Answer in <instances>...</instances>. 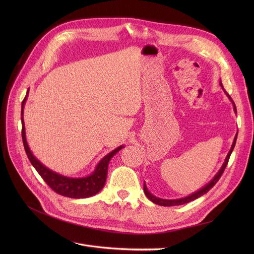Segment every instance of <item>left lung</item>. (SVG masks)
I'll return each mask as SVG.
<instances>
[{
    "label": "left lung",
    "instance_id": "8db88e82",
    "mask_svg": "<svg viewBox=\"0 0 254 254\" xmlns=\"http://www.w3.org/2000/svg\"><path fill=\"white\" fill-rule=\"evenodd\" d=\"M219 84H220V86L223 88L221 81H220ZM223 90H224V89H223ZM224 92H225V90H224ZM225 93H226V92H225ZM226 96L229 97V99H230L231 102L233 103L234 111H235V113H237V109H236L235 103L233 102V100L231 99V97L228 95V93H226ZM237 136H238V132H237L235 138H234V142H233V144H232V147H231V149H230L228 155H226V157H225V159H224V163L222 164L220 170L217 172V174H216L214 177H213V179H212L209 183H207V184L204 186V188H202L201 190H198L197 191H195V192H193V193H191V194H190V195H188V196H185V197H181V198H177V199H166V198H161V197H157V196L153 195V194L148 190L147 186H146V184H145V182H144V192H145L146 196H147V197L150 199V201H151L152 203H154V204H157V205H159V206H168V207H169V206H179V205H183V204H186V203H190V202L193 201V199H195V198H197V197H199V196H202L203 194L207 193V192L213 188V186H214V185L217 183V181L219 180V178H220L221 175H222V173H223V171H224L226 165H228L230 156H231V154H232V152H233V150H234L235 145H236Z\"/></svg>",
    "mask_w": 254,
    "mask_h": 254
}]
</instances>
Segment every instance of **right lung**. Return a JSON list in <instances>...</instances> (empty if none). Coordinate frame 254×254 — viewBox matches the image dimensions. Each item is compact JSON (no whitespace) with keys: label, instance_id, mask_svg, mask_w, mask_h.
<instances>
[{"label":"right lung","instance_id":"right-lung-1","mask_svg":"<svg viewBox=\"0 0 254 254\" xmlns=\"http://www.w3.org/2000/svg\"><path fill=\"white\" fill-rule=\"evenodd\" d=\"M28 93H29V89L21 104V125H22L21 137H22L25 153L28 155L33 167L39 173V175L41 176L43 180L49 185V188L61 195L72 197V198H85V197H89L91 195L97 194L100 190H102V189L105 185L107 173H108L109 162L120 149L124 148V146L123 145L119 146V147L112 150L110 153L105 155L101 159L100 163L97 165L95 171H93L89 176L81 177V178H72V177H66V176L61 175L57 172H53L52 170L45 167L41 162L38 161L32 153L28 145V142H26L25 127H24V122H23V107H24L26 98H28Z\"/></svg>","mask_w":254,"mask_h":254}]
</instances>
